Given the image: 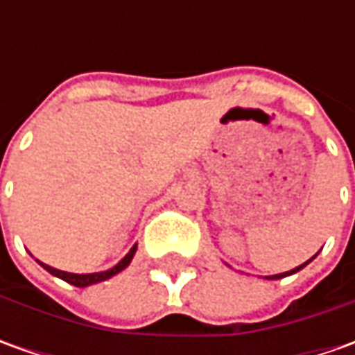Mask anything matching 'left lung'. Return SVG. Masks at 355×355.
Segmentation results:
<instances>
[{"label":"left lung","instance_id":"8db88e82","mask_svg":"<svg viewBox=\"0 0 355 355\" xmlns=\"http://www.w3.org/2000/svg\"><path fill=\"white\" fill-rule=\"evenodd\" d=\"M314 257H316V254H314ZM314 257H312V259H314ZM312 259H310V261H312ZM310 261H306V263H304V265L296 266V268H293V270H288V272H280V275H272V277H266V279L277 280V279H282V277H288V275H294V272H298V270H300V268H304V266H306L308 263H310Z\"/></svg>","mask_w":355,"mask_h":355}]
</instances>
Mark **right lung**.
<instances>
[{"label":"right lung","mask_w":355,"mask_h":355,"mask_svg":"<svg viewBox=\"0 0 355 355\" xmlns=\"http://www.w3.org/2000/svg\"><path fill=\"white\" fill-rule=\"evenodd\" d=\"M136 247L138 245H134L130 252L118 263L116 266H112V268H108V270H104V272H90V275H75V272H64V270H59V268H53V266L45 265V263H39V265L43 266L45 270H49L53 277H59L64 282H69V284H73V286H78V288H85V286H90V284H96V282H103V280L110 279V277H114L118 275L120 270H124L126 266L130 265V261H132V257H134V252H136Z\"/></svg>","instance_id":"obj_1"}]
</instances>
